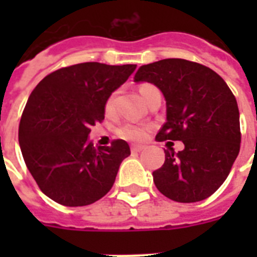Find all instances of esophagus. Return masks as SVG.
<instances>
[{"instance_id": "obj_1", "label": "esophagus", "mask_w": 257, "mask_h": 257, "mask_svg": "<svg viewBox=\"0 0 257 257\" xmlns=\"http://www.w3.org/2000/svg\"><path fill=\"white\" fill-rule=\"evenodd\" d=\"M131 149H132V152H141L143 149H145V147H144V145L133 144L132 147H131Z\"/></svg>"}]
</instances>
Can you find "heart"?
<instances>
[{"label":"heart","mask_w":257,"mask_h":257,"mask_svg":"<svg viewBox=\"0 0 257 257\" xmlns=\"http://www.w3.org/2000/svg\"><path fill=\"white\" fill-rule=\"evenodd\" d=\"M149 88H152V85L149 84H143L140 85L139 90H140V94L143 96ZM113 109H114V97L110 96L106 100V104H105V112L112 113ZM118 135H120L122 139L129 141H141L144 140L147 135H148V126H145L143 124H137V122H125L124 125H121V128L118 129Z\"/></svg>","instance_id":"obj_1"}]
</instances>
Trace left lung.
<instances>
[{
  "label": "left lung",
  "instance_id": "obj_1",
  "mask_svg": "<svg viewBox=\"0 0 257 257\" xmlns=\"http://www.w3.org/2000/svg\"><path fill=\"white\" fill-rule=\"evenodd\" d=\"M135 82L160 89L167 121L157 141H183L165 151L164 165L152 173L157 189L179 203H196L215 193L229 175L240 151L237 102L223 78L207 66L167 58L140 66Z\"/></svg>",
  "mask_w": 257,
  "mask_h": 257
}]
</instances>
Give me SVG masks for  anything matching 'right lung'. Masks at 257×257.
<instances>
[{
	"label": "right lung",
	"mask_w": 257,
	"mask_h": 257,
	"mask_svg": "<svg viewBox=\"0 0 257 257\" xmlns=\"http://www.w3.org/2000/svg\"><path fill=\"white\" fill-rule=\"evenodd\" d=\"M135 69L132 64L84 62L56 70L34 88L18 143L30 175L49 199L82 207L110 191L131 148L124 140L96 148L89 133L104 120L106 100Z\"/></svg>",
	"instance_id": "add662e5"
}]
</instances>
